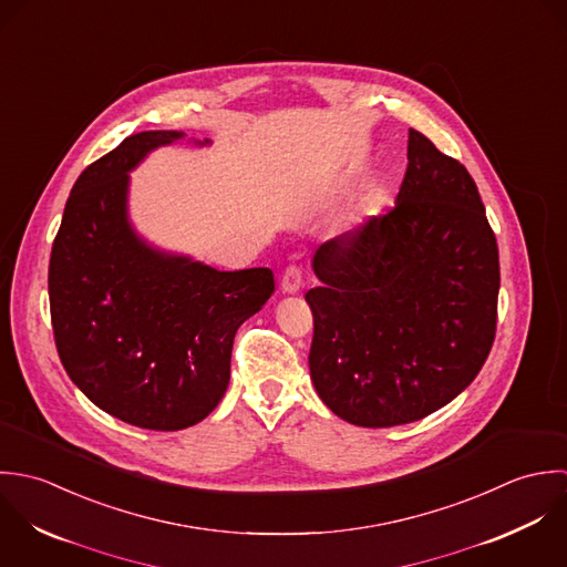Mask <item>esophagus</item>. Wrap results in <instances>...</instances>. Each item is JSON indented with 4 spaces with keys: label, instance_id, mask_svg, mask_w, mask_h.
I'll use <instances>...</instances> for the list:
<instances>
[{
    "label": "esophagus",
    "instance_id": "obj_1",
    "mask_svg": "<svg viewBox=\"0 0 567 567\" xmlns=\"http://www.w3.org/2000/svg\"><path fill=\"white\" fill-rule=\"evenodd\" d=\"M302 287H305L302 269L296 267V265L287 267L285 274H282V278H280V289H282L285 293H298Z\"/></svg>",
    "mask_w": 567,
    "mask_h": 567
}]
</instances>
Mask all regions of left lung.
I'll use <instances>...</instances> for the list:
<instances>
[{"mask_svg":"<svg viewBox=\"0 0 567 567\" xmlns=\"http://www.w3.org/2000/svg\"><path fill=\"white\" fill-rule=\"evenodd\" d=\"M309 368L359 427L421 421L480 372L495 340L499 256L468 171L410 128L396 206L313 254Z\"/></svg>","mask_w":567,"mask_h":567,"instance_id":"8db88e82","label":"left lung"}]
</instances>
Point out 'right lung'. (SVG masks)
<instances>
[{
  "label": "right lung",
  "mask_w": 567,
  "mask_h": 567,
  "mask_svg": "<svg viewBox=\"0 0 567 567\" xmlns=\"http://www.w3.org/2000/svg\"><path fill=\"white\" fill-rule=\"evenodd\" d=\"M179 140L182 131H142L90 164L65 204L48 271L70 379L103 412L155 432L190 427L219 405L234 336L274 293L267 267L219 271L153 247L131 226L128 173Z\"/></svg>",
  "instance_id": "obj_1"
}]
</instances>
